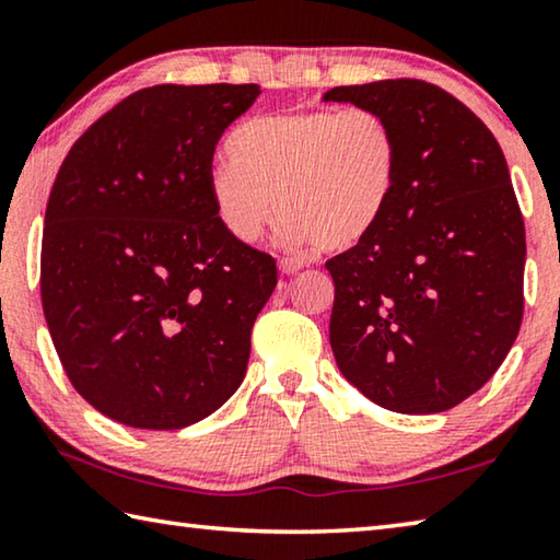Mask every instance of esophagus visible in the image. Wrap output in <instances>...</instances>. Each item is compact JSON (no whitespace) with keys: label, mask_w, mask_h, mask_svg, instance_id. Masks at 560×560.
Wrapping results in <instances>:
<instances>
[{"label":"esophagus","mask_w":560,"mask_h":560,"mask_svg":"<svg viewBox=\"0 0 560 560\" xmlns=\"http://www.w3.org/2000/svg\"><path fill=\"white\" fill-rule=\"evenodd\" d=\"M303 267H306V261H303V259L287 257V259H281V261H279V269H281V273H296V271H301Z\"/></svg>","instance_id":"34e87169"}]
</instances>
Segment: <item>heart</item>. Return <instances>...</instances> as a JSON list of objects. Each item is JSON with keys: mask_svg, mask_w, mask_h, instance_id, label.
I'll list each match as a JSON object with an SVG mask.
<instances>
[{"mask_svg": "<svg viewBox=\"0 0 560 560\" xmlns=\"http://www.w3.org/2000/svg\"><path fill=\"white\" fill-rule=\"evenodd\" d=\"M212 170L217 220L240 244H257L283 214L293 244L353 249L381 230L400 179V143L373 108H296L242 122ZM278 202H272V197Z\"/></svg>", "mask_w": 560, "mask_h": 560, "instance_id": "b5f03b06", "label": "heart"}]
</instances>
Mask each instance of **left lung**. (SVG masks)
Masks as SVG:
<instances>
[{
	"instance_id": "left-lung-1",
	"label": "left lung",
	"mask_w": 560,
	"mask_h": 560,
	"mask_svg": "<svg viewBox=\"0 0 560 560\" xmlns=\"http://www.w3.org/2000/svg\"><path fill=\"white\" fill-rule=\"evenodd\" d=\"M324 101L383 113L400 143L381 230L326 261L336 363L385 410L444 412L499 371L524 318L526 232L506 158L428 81L336 86Z\"/></svg>"
}]
</instances>
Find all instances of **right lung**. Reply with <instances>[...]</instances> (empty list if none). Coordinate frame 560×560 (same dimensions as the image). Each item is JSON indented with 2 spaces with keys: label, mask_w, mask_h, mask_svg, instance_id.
Wrapping results in <instances>:
<instances>
[{
  "label": "right lung",
  "mask_w": 560,
  "mask_h": 560,
  "mask_svg": "<svg viewBox=\"0 0 560 560\" xmlns=\"http://www.w3.org/2000/svg\"><path fill=\"white\" fill-rule=\"evenodd\" d=\"M257 83L150 86L75 140L54 179L42 306L83 400L128 428L179 430L242 385L271 254L217 220L214 148Z\"/></svg>",
  "instance_id": "1"
}]
</instances>
